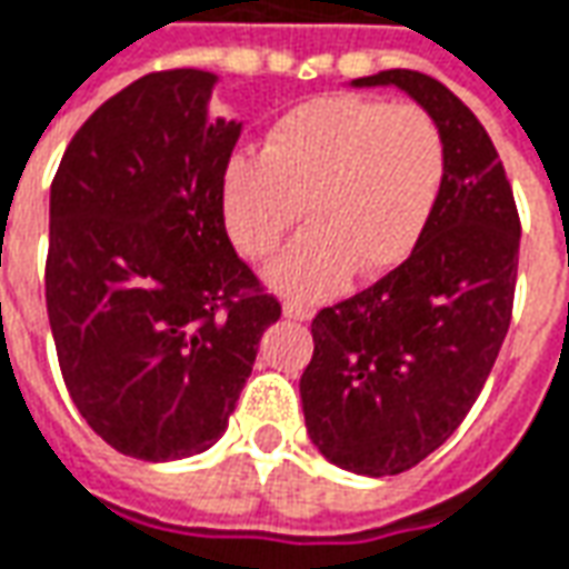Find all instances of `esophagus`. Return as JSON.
Wrapping results in <instances>:
<instances>
[{
	"label": "esophagus",
	"mask_w": 569,
	"mask_h": 569,
	"mask_svg": "<svg viewBox=\"0 0 569 569\" xmlns=\"http://www.w3.org/2000/svg\"><path fill=\"white\" fill-rule=\"evenodd\" d=\"M284 316H288V319H297V322H309V319H312V309H309L307 303L288 300V303H284Z\"/></svg>",
	"instance_id": "esophagus-1"
}]
</instances>
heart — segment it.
I'll return each mask as SVG.
<instances>
[{
	"label": "heart",
	"instance_id": "heart-1",
	"mask_svg": "<svg viewBox=\"0 0 569 569\" xmlns=\"http://www.w3.org/2000/svg\"><path fill=\"white\" fill-rule=\"evenodd\" d=\"M446 179V136L415 104L316 98L281 117L262 158L238 154L222 182L234 247L266 260L300 222H312L272 266V284L322 300L350 276H383L411 257Z\"/></svg>",
	"mask_w": 569,
	"mask_h": 569
}]
</instances>
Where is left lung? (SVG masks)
<instances>
[{
    "label": "left lung",
    "instance_id": "obj_1",
    "mask_svg": "<svg viewBox=\"0 0 569 569\" xmlns=\"http://www.w3.org/2000/svg\"><path fill=\"white\" fill-rule=\"evenodd\" d=\"M352 86H399L446 136L440 201L393 272L312 319L300 378L312 442L337 468L393 477L456 433L511 325L520 217L499 151L473 111L418 70Z\"/></svg>",
    "mask_w": 569,
    "mask_h": 569
}]
</instances>
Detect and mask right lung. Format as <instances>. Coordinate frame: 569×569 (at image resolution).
Returning a JSON list of instances; mask_svg holds the SVG:
<instances>
[{"mask_svg": "<svg viewBox=\"0 0 569 569\" xmlns=\"http://www.w3.org/2000/svg\"><path fill=\"white\" fill-rule=\"evenodd\" d=\"M217 77L129 82L70 139L52 179L46 307L86 425L142 461L226 433L281 303L234 253L222 182L241 123L207 117Z\"/></svg>", "mask_w": 569, "mask_h": 569, "instance_id": "add662e5", "label": "right lung"}]
</instances>
